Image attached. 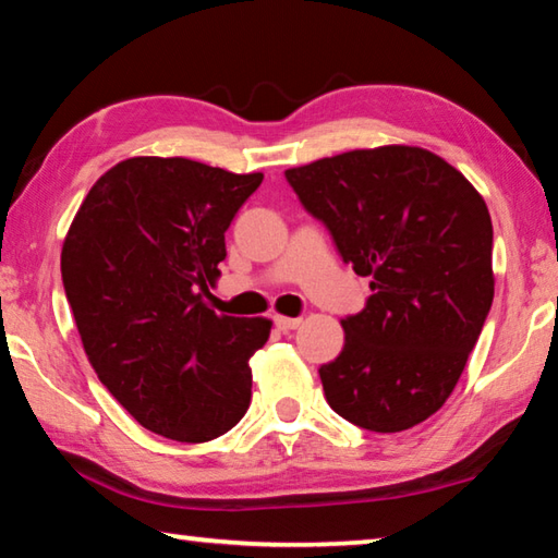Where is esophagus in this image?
I'll return each instance as SVG.
<instances>
[{
  "label": "esophagus",
  "mask_w": 558,
  "mask_h": 558,
  "mask_svg": "<svg viewBox=\"0 0 558 558\" xmlns=\"http://www.w3.org/2000/svg\"><path fill=\"white\" fill-rule=\"evenodd\" d=\"M272 323H276V327L280 329V332H290V329H298L302 325L300 317H282V315H276L272 317Z\"/></svg>",
  "instance_id": "1"
}]
</instances>
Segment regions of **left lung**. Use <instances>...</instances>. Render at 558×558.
I'll return each mask as SVG.
<instances>
[{"mask_svg": "<svg viewBox=\"0 0 558 558\" xmlns=\"http://www.w3.org/2000/svg\"><path fill=\"white\" fill-rule=\"evenodd\" d=\"M344 263L372 278L344 347L319 366L342 418L399 433L456 389L493 307V221L483 196L423 147L352 149L286 172Z\"/></svg>", "mask_w": 558, "mask_h": 558, "instance_id": "8db88e82", "label": "left lung"}]
</instances>
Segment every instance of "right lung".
Instances as JSON below:
<instances>
[{
	"label": "right lung",
	"instance_id": "add662e5",
	"mask_svg": "<svg viewBox=\"0 0 558 558\" xmlns=\"http://www.w3.org/2000/svg\"><path fill=\"white\" fill-rule=\"evenodd\" d=\"M263 182L184 157H130L90 186L61 278L102 386L140 426L179 442L223 436L251 403L248 359L270 319L216 315L223 233Z\"/></svg>",
	"mask_w": 558,
	"mask_h": 558
}]
</instances>
